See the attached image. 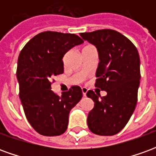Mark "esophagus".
<instances>
[{"label":"esophagus","instance_id":"obj_1","mask_svg":"<svg viewBox=\"0 0 156 156\" xmlns=\"http://www.w3.org/2000/svg\"><path fill=\"white\" fill-rule=\"evenodd\" d=\"M82 92H83V96H86V94H87V92H88V88H82Z\"/></svg>","mask_w":156,"mask_h":156}]
</instances>
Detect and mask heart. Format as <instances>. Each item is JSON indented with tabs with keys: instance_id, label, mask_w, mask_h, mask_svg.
I'll return each mask as SVG.
<instances>
[{
	"instance_id": "heart-1",
	"label": "heart",
	"mask_w": 156,
	"mask_h": 156,
	"mask_svg": "<svg viewBox=\"0 0 156 156\" xmlns=\"http://www.w3.org/2000/svg\"><path fill=\"white\" fill-rule=\"evenodd\" d=\"M94 48L93 45H87V46H85L84 48H83V50H86V49H89V48Z\"/></svg>"
}]
</instances>
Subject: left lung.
<instances>
[{
  "instance_id": "left-lung-1",
  "label": "left lung",
  "mask_w": 156,
  "mask_h": 156,
  "mask_svg": "<svg viewBox=\"0 0 156 156\" xmlns=\"http://www.w3.org/2000/svg\"><path fill=\"white\" fill-rule=\"evenodd\" d=\"M80 36L97 48L99 62L95 87L107 92L101 98L93 90L87 93L94 102L88 126L94 134L114 135L127 124L137 104L140 55L133 42L115 30L102 29Z\"/></svg>"
}]
</instances>
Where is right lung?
<instances>
[{"instance_id": "right-lung-1", "label": "right lung", "mask_w": 156, "mask_h": 156, "mask_svg": "<svg viewBox=\"0 0 156 156\" xmlns=\"http://www.w3.org/2000/svg\"><path fill=\"white\" fill-rule=\"evenodd\" d=\"M83 42L76 34L48 31L32 37L20 52L16 68L19 96L27 120L41 135L63 134L69 112L83 97L79 86H72L61 96L51 89V78L64 71L66 52Z\"/></svg>"}]
</instances>
